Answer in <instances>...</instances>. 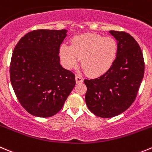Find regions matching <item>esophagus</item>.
<instances>
[{"instance_id": "esophagus-1", "label": "esophagus", "mask_w": 152, "mask_h": 152, "mask_svg": "<svg viewBox=\"0 0 152 152\" xmlns=\"http://www.w3.org/2000/svg\"><path fill=\"white\" fill-rule=\"evenodd\" d=\"M83 78L80 76H76V83H82L83 82Z\"/></svg>"}]
</instances>
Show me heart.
Wrapping results in <instances>:
<instances>
[{"label":"heart","mask_w":152,"mask_h":152,"mask_svg":"<svg viewBox=\"0 0 152 152\" xmlns=\"http://www.w3.org/2000/svg\"><path fill=\"white\" fill-rule=\"evenodd\" d=\"M117 52V42L114 38L97 34L74 37L71 46L63 43L59 49L61 61L66 69L76 67L81 59L85 71L94 77L108 71L115 60Z\"/></svg>","instance_id":"obj_1"}]
</instances>
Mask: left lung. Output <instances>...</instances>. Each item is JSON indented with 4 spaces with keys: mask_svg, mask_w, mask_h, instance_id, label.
I'll use <instances>...</instances> for the list:
<instances>
[{
    "mask_svg": "<svg viewBox=\"0 0 152 152\" xmlns=\"http://www.w3.org/2000/svg\"><path fill=\"white\" fill-rule=\"evenodd\" d=\"M117 40L118 52L108 71L94 79H85L86 103L95 115L112 118L131 106L144 75V60L139 44L131 35L110 31Z\"/></svg>",
    "mask_w": 152,
    "mask_h": 152,
    "instance_id": "left-lung-1",
    "label": "left lung"
}]
</instances>
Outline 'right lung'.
<instances>
[{"label":"right lung","instance_id":"1","mask_svg":"<svg viewBox=\"0 0 152 152\" xmlns=\"http://www.w3.org/2000/svg\"><path fill=\"white\" fill-rule=\"evenodd\" d=\"M67 31L36 30L18 41L10 63V81L21 105L36 117L55 115L76 85L75 75L60 64Z\"/></svg>","mask_w":152,"mask_h":152}]
</instances>
